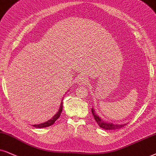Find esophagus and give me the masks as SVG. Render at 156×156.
I'll return each instance as SVG.
<instances>
[{
	"instance_id": "obj_1",
	"label": "esophagus",
	"mask_w": 156,
	"mask_h": 156,
	"mask_svg": "<svg viewBox=\"0 0 156 156\" xmlns=\"http://www.w3.org/2000/svg\"><path fill=\"white\" fill-rule=\"evenodd\" d=\"M88 82V78H86V76H80L78 80V84L79 86H84V85H86Z\"/></svg>"
}]
</instances>
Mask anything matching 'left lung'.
Masks as SVG:
<instances>
[{"mask_svg": "<svg viewBox=\"0 0 156 156\" xmlns=\"http://www.w3.org/2000/svg\"><path fill=\"white\" fill-rule=\"evenodd\" d=\"M91 112L93 114V116H94V119H95L96 123L98 124V125L101 128H103L104 129H121L122 127H123L124 126L126 125V124H121V125H119V124H114L112 123V122H108L106 121H104V120L101 119L96 114L95 109L94 108L91 109Z\"/></svg>", "mask_w": 156, "mask_h": 156, "instance_id": "1", "label": "left lung"}]
</instances>
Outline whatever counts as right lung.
<instances>
[{
  "label": "right lung",
  "mask_w": 156,
  "mask_h": 156,
  "mask_svg": "<svg viewBox=\"0 0 156 156\" xmlns=\"http://www.w3.org/2000/svg\"><path fill=\"white\" fill-rule=\"evenodd\" d=\"M62 100L61 101L60 108H59L58 112H57V113L55 114L54 116H53V117L52 118V119H50V120H48V121L44 122V123L39 124V125H34L33 126H34V127H37V128H44V127H50V126L53 125V124L55 123V122L60 117V114H61V113H62Z\"/></svg>",
  "instance_id": "obj_1"
}]
</instances>
